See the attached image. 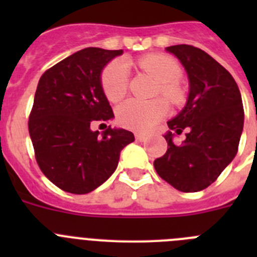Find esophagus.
<instances>
[{
	"instance_id": "obj_1",
	"label": "esophagus",
	"mask_w": 257,
	"mask_h": 257,
	"mask_svg": "<svg viewBox=\"0 0 257 257\" xmlns=\"http://www.w3.org/2000/svg\"><path fill=\"white\" fill-rule=\"evenodd\" d=\"M135 138L138 142H145L147 140V136L144 134H135Z\"/></svg>"
}]
</instances>
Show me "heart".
<instances>
[{
    "mask_svg": "<svg viewBox=\"0 0 257 257\" xmlns=\"http://www.w3.org/2000/svg\"><path fill=\"white\" fill-rule=\"evenodd\" d=\"M143 69L156 77L161 83L160 91L174 103L183 99V94L176 85L181 77V68L176 60L167 55H147L139 59ZM130 69L122 59L110 61L101 73V86L106 99L117 103L126 95L128 87ZM169 113V104L163 99L139 100L128 99L118 106L117 119L119 124L134 131H149Z\"/></svg>",
    "mask_w": 257,
    "mask_h": 257,
    "instance_id": "heart-1",
    "label": "heart"
}]
</instances>
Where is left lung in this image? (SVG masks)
Instances as JSON below:
<instances>
[{
	"instance_id": "1",
	"label": "left lung",
	"mask_w": 257,
	"mask_h": 257,
	"mask_svg": "<svg viewBox=\"0 0 257 257\" xmlns=\"http://www.w3.org/2000/svg\"><path fill=\"white\" fill-rule=\"evenodd\" d=\"M166 50L187 70L189 96L183 110L167 122V152L154 161V169L175 189L199 192L216 180L237 154L244 119L242 97L231 74L203 50L190 45ZM184 130L187 139L176 146L174 133Z\"/></svg>"
}]
</instances>
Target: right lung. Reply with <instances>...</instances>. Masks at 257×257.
I'll use <instances>...</instances> for the list:
<instances>
[{"label": "right lung", "instance_id": "add662e5", "mask_svg": "<svg viewBox=\"0 0 257 257\" xmlns=\"http://www.w3.org/2000/svg\"><path fill=\"white\" fill-rule=\"evenodd\" d=\"M122 52L86 47L41 76L29 135L41 171L64 192L86 194L100 187L117 169L122 149L135 140L123 128L109 126L100 136L90 127L114 117L100 74Z\"/></svg>", "mask_w": 257, "mask_h": 257}]
</instances>
